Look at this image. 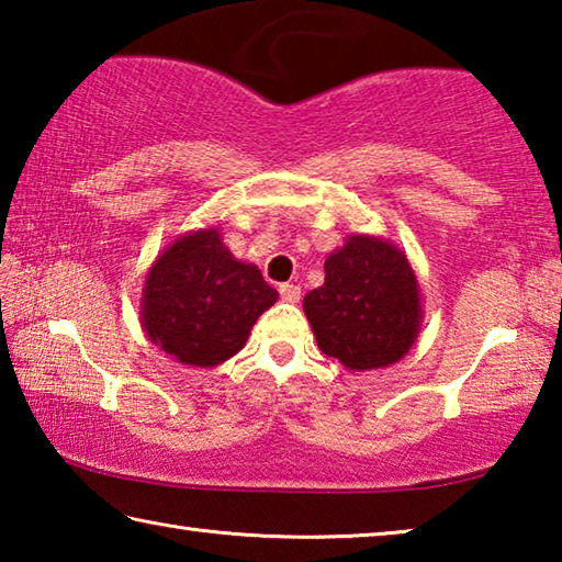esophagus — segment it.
Masks as SVG:
<instances>
[{
	"label": "esophagus",
	"mask_w": 562,
	"mask_h": 562,
	"mask_svg": "<svg viewBox=\"0 0 562 562\" xmlns=\"http://www.w3.org/2000/svg\"><path fill=\"white\" fill-rule=\"evenodd\" d=\"M300 294H302V292H300L297 284H290V282L280 284V297H282L284 302H297Z\"/></svg>",
	"instance_id": "34e87169"
}]
</instances>
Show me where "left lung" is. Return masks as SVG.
<instances>
[{"mask_svg":"<svg viewBox=\"0 0 562 562\" xmlns=\"http://www.w3.org/2000/svg\"><path fill=\"white\" fill-rule=\"evenodd\" d=\"M317 347L349 372L392 367L424 322L422 288L406 252L376 235H349L325 260V284L304 294Z\"/></svg>","mask_w":562,"mask_h":562,"instance_id":"8db88e82","label":"left lung"}]
</instances>
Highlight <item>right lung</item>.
Returning a JSON list of instances; mask_svg holds the SVG:
<instances>
[{
    "mask_svg": "<svg viewBox=\"0 0 562 562\" xmlns=\"http://www.w3.org/2000/svg\"><path fill=\"white\" fill-rule=\"evenodd\" d=\"M278 297L258 265L237 260L211 225L180 235L150 265L140 327L173 361L211 369L245 347Z\"/></svg>",
    "mask_w": 562,
    "mask_h": 562,
    "instance_id": "obj_1",
    "label": "right lung"
}]
</instances>
